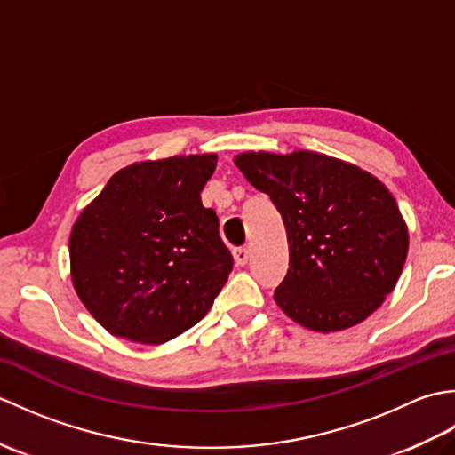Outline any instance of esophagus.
Returning a JSON list of instances; mask_svg holds the SVG:
<instances>
[{
	"label": "esophagus",
	"instance_id": "34e87169",
	"mask_svg": "<svg viewBox=\"0 0 455 455\" xmlns=\"http://www.w3.org/2000/svg\"><path fill=\"white\" fill-rule=\"evenodd\" d=\"M233 256H235L236 266H246L248 259H250V250L248 248H236Z\"/></svg>",
	"mask_w": 455,
	"mask_h": 455
}]
</instances>
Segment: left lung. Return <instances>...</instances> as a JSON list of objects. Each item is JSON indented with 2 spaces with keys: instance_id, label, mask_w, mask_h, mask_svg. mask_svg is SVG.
<instances>
[{
  "instance_id": "1",
  "label": "left lung",
  "mask_w": 455,
  "mask_h": 455,
  "mask_svg": "<svg viewBox=\"0 0 455 455\" xmlns=\"http://www.w3.org/2000/svg\"><path fill=\"white\" fill-rule=\"evenodd\" d=\"M235 164L282 212L289 269L274 299L289 318L326 334L381 307L403 272L409 230L379 180L308 150L244 152Z\"/></svg>"
}]
</instances>
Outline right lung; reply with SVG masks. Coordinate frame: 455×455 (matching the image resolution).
<instances>
[{
    "instance_id": "obj_1",
    "label": "right lung",
    "mask_w": 455,
    "mask_h": 455,
    "mask_svg": "<svg viewBox=\"0 0 455 455\" xmlns=\"http://www.w3.org/2000/svg\"><path fill=\"white\" fill-rule=\"evenodd\" d=\"M217 154L137 162L119 170L76 219V293L113 336L164 344L209 313L233 256L201 203Z\"/></svg>"
}]
</instances>
